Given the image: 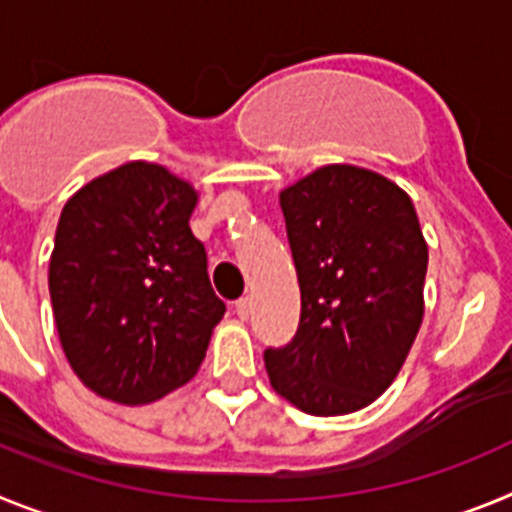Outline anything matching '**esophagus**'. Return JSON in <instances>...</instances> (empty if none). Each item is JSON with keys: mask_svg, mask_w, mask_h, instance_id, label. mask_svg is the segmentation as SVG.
Wrapping results in <instances>:
<instances>
[{"mask_svg": "<svg viewBox=\"0 0 512 512\" xmlns=\"http://www.w3.org/2000/svg\"><path fill=\"white\" fill-rule=\"evenodd\" d=\"M233 310H235V315H238V318L248 320V315H251V297H243V300L235 302Z\"/></svg>", "mask_w": 512, "mask_h": 512, "instance_id": "34e87169", "label": "esophagus"}]
</instances>
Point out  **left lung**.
<instances>
[{
    "instance_id": "1",
    "label": "left lung",
    "mask_w": 512,
    "mask_h": 512,
    "mask_svg": "<svg viewBox=\"0 0 512 512\" xmlns=\"http://www.w3.org/2000/svg\"><path fill=\"white\" fill-rule=\"evenodd\" d=\"M300 282V328L266 348L271 387L307 415L372 405L423 323L428 243L410 194L354 164H328L279 192Z\"/></svg>"
}]
</instances>
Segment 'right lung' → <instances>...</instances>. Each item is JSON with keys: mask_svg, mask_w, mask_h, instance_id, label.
<instances>
[{"mask_svg": "<svg viewBox=\"0 0 512 512\" xmlns=\"http://www.w3.org/2000/svg\"><path fill=\"white\" fill-rule=\"evenodd\" d=\"M200 194L166 166L128 161L71 194L48 287L63 354L84 387L148 405L197 374L225 305L189 217Z\"/></svg>", "mask_w": 512, "mask_h": 512, "instance_id": "obj_1", "label": "right lung"}]
</instances>
